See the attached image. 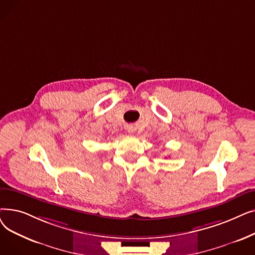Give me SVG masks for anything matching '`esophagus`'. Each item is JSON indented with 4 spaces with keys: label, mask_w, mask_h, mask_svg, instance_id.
I'll use <instances>...</instances> for the list:
<instances>
[{
    "label": "esophagus",
    "mask_w": 255,
    "mask_h": 255,
    "mask_svg": "<svg viewBox=\"0 0 255 255\" xmlns=\"http://www.w3.org/2000/svg\"><path fill=\"white\" fill-rule=\"evenodd\" d=\"M128 132H129V133H131V132H133V130H132L131 128H129V129H128Z\"/></svg>",
    "instance_id": "34e87169"
}]
</instances>
